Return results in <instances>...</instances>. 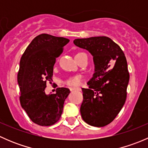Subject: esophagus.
Masks as SVG:
<instances>
[{"label":"esophagus","instance_id":"34e87169","mask_svg":"<svg viewBox=\"0 0 148 148\" xmlns=\"http://www.w3.org/2000/svg\"><path fill=\"white\" fill-rule=\"evenodd\" d=\"M70 90H71V91H79L80 89H79V88L71 87V88H70Z\"/></svg>","mask_w":148,"mask_h":148}]
</instances>
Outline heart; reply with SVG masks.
Returning <instances> with one entry per match:
<instances>
[{"instance_id": "obj_1", "label": "heart", "mask_w": 148, "mask_h": 148, "mask_svg": "<svg viewBox=\"0 0 148 148\" xmlns=\"http://www.w3.org/2000/svg\"><path fill=\"white\" fill-rule=\"evenodd\" d=\"M79 53H78L77 54H79ZM76 54V55H77ZM82 77L79 75H77V76H73V77H70L69 78H67L66 79L65 83L67 85L71 86H79L82 83Z\"/></svg>"}]
</instances>
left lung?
Returning <instances> with one entry per match:
<instances>
[{"instance_id": "obj_1", "label": "left lung", "mask_w": 148, "mask_h": 148, "mask_svg": "<svg viewBox=\"0 0 148 148\" xmlns=\"http://www.w3.org/2000/svg\"><path fill=\"white\" fill-rule=\"evenodd\" d=\"M74 44L87 50L95 64L89 89L82 88V117L89 125L104 127L114 120L126 100L130 74L125 53L107 36L77 38Z\"/></svg>"}]
</instances>
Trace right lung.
Listing matches in <instances>:
<instances>
[{"label": "right lung", "mask_w": 148, "mask_h": 148, "mask_svg": "<svg viewBox=\"0 0 148 148\" xmlns=\"http://www.w3.org/2000/svg\"><path fill=\"white\" fill-rule=\"evenodd\" d=\"M68 38L42 34L28 46L20 61L18 83L22 108L34 123L50 126L60 119L69 89L59 87L46 95V82L52 80L56 58L63 52Z\"/></svg>", "instance_id": "obj_1"}]
</instances>
